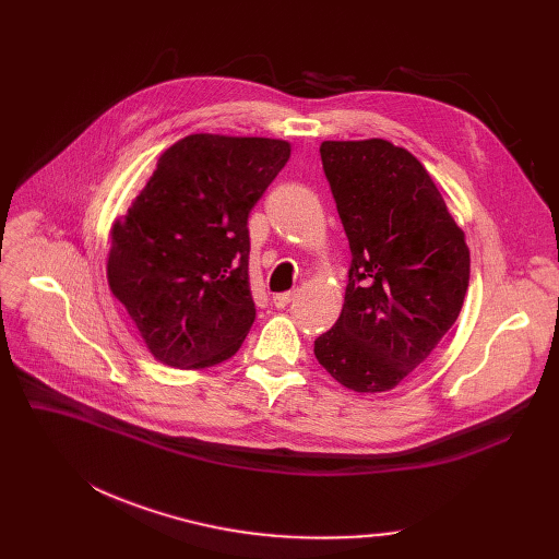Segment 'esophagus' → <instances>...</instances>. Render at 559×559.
<instances>
[{"instance_id": "obj_1", "label": "esophagus", "mask_w": 559, "mask_h": 559, "mask_svg": "<svg viewBox=\"0 0 559 559\" xmlns=\"http://www.w3.org/2000/svg\"><path fill=\"white\" fill-rule=\"evenodd\" d=\"M295 299V292H281V295H274V306L276 308H285V306H289V301Z\"/></svg>"}]
</instances>
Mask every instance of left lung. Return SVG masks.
Here are the masks:
<instances>
[{
  "mask_svg": "<svg viewBox=\"0 0 559 559\" xmlns=\"http://www.w3.org/2000/svg\"><path fill=\"white\" fill-rule=\"evenodd\" d=\"M348 238L335 326L314 356L354 392H388L417 369L462 310L468 247L424 165L388 140L319 146Z\"/></svg>",
  "mask_w": 559,
  "mask_h": 559,
  "instance_id": "left-lung-1",
  "label": "left lung"
}]
</instances>
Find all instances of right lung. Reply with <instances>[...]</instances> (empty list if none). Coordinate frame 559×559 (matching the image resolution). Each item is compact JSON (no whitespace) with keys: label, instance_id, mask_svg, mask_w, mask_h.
I'll use <instances>...</instances> for the list:
<instances>
[{"label":"right lung","instance_id":"add662e5","mask_svg":"<svg viewBox=\"0 0 559 559\" xmlns=\"http://www.w3.org/2000/svg\"><path fill=\"white\" fill-rule=\"evenodd\" d=\"M289 158V142L194 133L158 158L110 230L108 285L152 356L213 367L255 319L249 213Z\"/></svg>","mask_w":559,"mask_h":559}]
</instances>
